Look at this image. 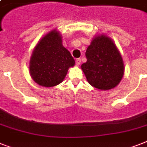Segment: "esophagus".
Returning a JSON list of instances; mask_svg holds the SVG:
<instances>
[{
  "label": "esophagus",
  "instance_id": "obj_1",
  "mask_svg": "<svg viewBox=\"0 0 147 147\" xmlns=\"http://www.w3.org/2000/svg\"><path fill=\"white\" fill-rule=\"evenodd\" d=\"M76 65H79L81 64V59H76Z\"/></svg>",
  "mask_w": 147,
  "mask_h": 147
}]
</instances>
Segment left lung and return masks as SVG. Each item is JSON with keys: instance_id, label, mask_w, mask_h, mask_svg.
Wrapping results in <instances>:
<instances>
[{"instance_id": "1", "label": "left lung", "mask_w": 147, "mask_h": 147, "mask_svg": "<svg viewBox=\"0 0 147 147\" xmlns=\"http://www.w3.org/2000/svg\"><path fill=\"white\" fill-rule=\"evenodd\" d=\"M82 65L90 85L100 90H110L118 85L124 73V65L113 40L105 35L93 38Z\"/></svg>"}]
</instances>
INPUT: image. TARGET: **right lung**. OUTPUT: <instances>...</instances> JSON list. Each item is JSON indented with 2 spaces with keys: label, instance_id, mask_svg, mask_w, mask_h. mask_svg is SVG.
I'll list each match as a JSON object with an SVG mask.
<instances>
[{
  "label": "right lung",
  "instance_id": "1",
  "mask_svg": "<svg viewBox=\"0 0 147 147\" xmlns=\"http://www.w3.org/2000/svg\"><path fill=\"white\" fill-rule=\"evenodd\" d=\"M62 36L53 30L38 42L30 61V74L33 81L43 87H53L64 80L75 59L63 47Z\"/></svg>",
  "mask_w": 147,
  "mask_h": 147
}]
</instances>
